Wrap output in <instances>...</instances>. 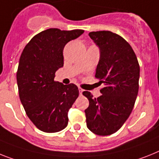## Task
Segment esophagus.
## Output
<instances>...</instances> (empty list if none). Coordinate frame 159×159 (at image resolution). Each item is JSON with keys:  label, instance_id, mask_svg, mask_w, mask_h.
Masks as SVG:
<instances>
[{"label": "esophagus", "instance_id": "obj_1", "mask_svg": "<svg viewBox=\"0 0 159 159\" xmlns=\"http://www.w3.org/2000/svg\"><path fill=\"white\" fill-rule=\"evenodd\" d=\"M78 90H79V94H80V95H82V92L84 91V90H83V89H82V87H80V86H79V87H78Z\"/></svg>", "mask_w": 159, "mask_h": 159}]
</instances>
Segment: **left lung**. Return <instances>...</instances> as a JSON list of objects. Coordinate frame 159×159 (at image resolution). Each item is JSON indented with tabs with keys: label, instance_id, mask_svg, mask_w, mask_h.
Wrapping results in <instances>:
<instances>
[{
	"label": "left lung",
	"instance_id": "8db88e82",
	"mask_svg": "<svg viewBox=\"0 0 159 159\" xmlns=\"http://www.w3.org/2000/svg\"><path fill=\"white\" fill-rule=\"evenodd\" d=\"M89 35L100 48L95 77L104 86L97 98L90 92H82L89 100L85 110L86 125L94 134L111 135L122 127L135 104L139 63L130 44L119 34L101 30L90 32Z\"/></svg>",
	"mask_w": 159,
	"mask_h": 159
}]
</instances>
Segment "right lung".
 <instances>
[{
  "instance_id": "add662e5",
  "label": "right lung",
  "mask_w": 159,
  "mask_h": 159,
  "mask_svg": "<svg viewBox=\"0 0 159 159\" xmlns=\"http://www.w3.org/2000/svg\"><path fill=\"white\" fill-rule=\"evenodd\" d=\"M83 30L50 28L34 35L22 51L17 71L18 94L27 116L37 129L57 133L68 125V111L79 90L76 85L54 80L64 65L63 50Z\"/></svg>"
}]
</instances>
